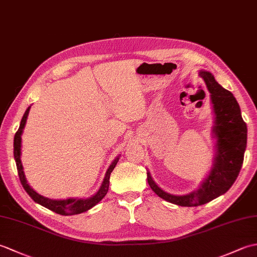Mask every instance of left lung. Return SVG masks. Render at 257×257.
Listing matches in <instances>:
<instances>
[{"label": "left lung", "mask_w": 257, "mask_h": 257, "mask_svg": "<svg viewBox=\"0 0 257 257\" xmlns=\"http://www.w3.org/2000/svg\"><path fill=\"white\" fill-rule=\"evenodd\" d=\"M211 94L215 125L213 127L216 141L214 167L201 187L187 195H172L162 191L152 180L147 179L152 191L161 199L181 206H198L224 194L230 189L241 170L247 143V127L244 122L238 103L231 91L223 88L209 72H200Z\"/></svg>", "instance_id": "left-lung-1"}]
</instances>
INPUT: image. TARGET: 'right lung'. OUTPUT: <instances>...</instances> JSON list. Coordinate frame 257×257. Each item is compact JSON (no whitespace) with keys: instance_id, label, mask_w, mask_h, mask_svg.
<instances>
[{"instance_id":"obj_1","label":"right lung","mask_w":257,"mask_h":257,"mask_svg":"<svg viewBox=\"0 0 257 257\" xmlns=\"http://www.w3.org/2000/svg\"><path fill=\"white\" fill-rule=\"evenodd\" d=\"M30 108L31 107L26 109L24 116L21 120L20 128L14 136V159L16 162V168H18L20 181H21L22 185H23L24 190L26 191L27 194H29L31 198L36 202V203L45 206V207H47V209H50L55 213H58V214H62V215L79 214V213H83V212H86L87 210L91 209L92 206H95L98 202L101 201L103 196L107 194L108 189H109V178H110V173L113 170V168L117 165L119 157L116 158V159H114L113 162L110 165V167H109L99 191H98V192L94 196H91V198H89V199H67V200H51V199L44 198V196H42L38 193H36L35 191L30 187L29 183H27L25 176H24V172H23V167H22L21 159H20L21 135H22V132H23L24 125L26 123V119H27V116H29Z\"/></svg>"}]
</instances>
